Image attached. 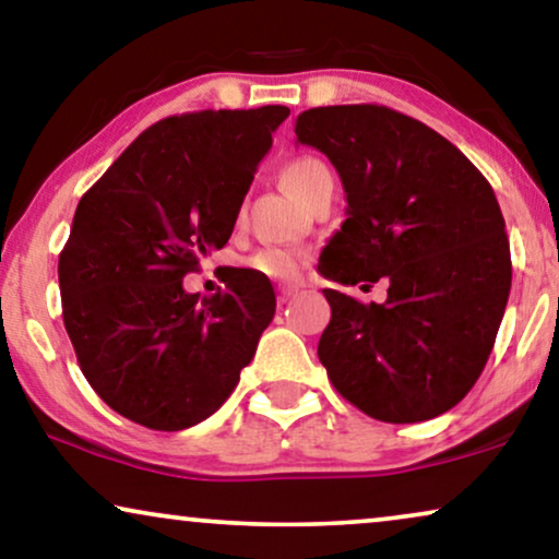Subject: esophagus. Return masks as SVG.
I'll return each instance as SVG.
<instances>
[{
	"label": "esophagus",
	"mask_w": 559,
	"mask_h": 559,
	"mask_svg": "<svg viewBox=\"0 0 559 559\" xmlns=\"http://www.w3.org/2000/svg\"><path fill=\"white\" fill-rule=\"evenodd\" d=\"M297 293H300V287H295V285H282V287L277 289V302L285 305V302L293 300V297H295Z\"/></svg>",
	"instance_id": "obj_1"
}]
</instances>
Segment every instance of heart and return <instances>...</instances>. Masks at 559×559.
I'll list each match as a JSON object with an SVG mask.
<instances>
[{"label": "heart", "instance_id": "b5f03b06", "mask_svg": "<svg viewBox=\"0 0 559 559\" xmlns=\"http://www.w3.org/2000/svg\"><path fill=\"white\" fill-rule=\"evenodd\" d=\"M280 180L285 190L297 201H305L312 190H318L325 182H333V173L323 159L318 157H295L282 167ZM310 257L302 249H289V247H270L257 251L249 259V270L262 274L266 280L274 282H297L302 280L305 266H308Z\"/></svg>", "mask_w": 559, "mask_h": 559}]
</instances>
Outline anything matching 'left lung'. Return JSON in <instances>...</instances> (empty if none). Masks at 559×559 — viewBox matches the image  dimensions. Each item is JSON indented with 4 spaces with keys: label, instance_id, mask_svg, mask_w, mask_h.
Masks as SVG:
<instances>
[{
    "label": "left lung",
    "instance_id": "1",
    "mask_svg": "<svg viewBox=\"0 0 559 559\" xmlns=\"http://www.w3.org/2000/svg\"><path fill=\"white\" fill-rule=\"evenodd\" d=\"M295 134L331 159L348 201L320 274L389 282L371 305L323 289L328 379L381 423L442 415L478 381L507 310L511 251L493 188L445 136L386 106H318Z\"/></svg>",
    "mask_w": 559,
    "mask_h": 559
}]
</instances>
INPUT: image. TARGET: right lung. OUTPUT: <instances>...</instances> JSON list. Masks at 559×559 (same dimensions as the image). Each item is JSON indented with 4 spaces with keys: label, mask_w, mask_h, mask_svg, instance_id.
Masks as SVG:
<instances>
[{
    "label": "right lung",
    "mask_w": 559,
    "mask_h": 559,
    "mask_svg": "<svg viewBox=\"0 0 559 559\" xmlns=\"http://www.w3.org/2000/svg\"><path fill=\"white\" fill-rule=\"evenodd\" d=\"M287 106L167 117L86 190L58 259L63 323L83 377L121 417L186 430L239 384L274 318L272 282L234 270L226 289H182L234 231Z\"/></svg>",
    "instance_id": "add662e5"
}]
</instances>
